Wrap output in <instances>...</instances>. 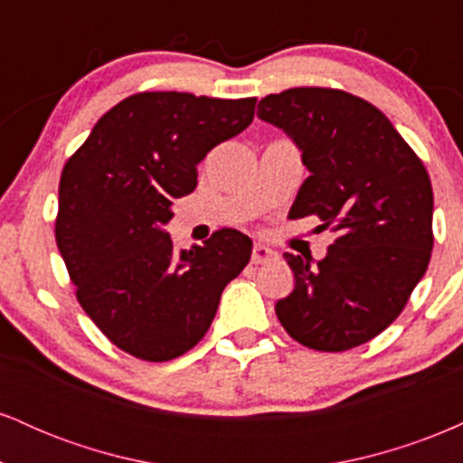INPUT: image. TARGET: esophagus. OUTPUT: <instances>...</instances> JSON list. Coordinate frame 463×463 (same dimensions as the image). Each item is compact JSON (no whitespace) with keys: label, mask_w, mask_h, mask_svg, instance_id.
<instances>
[{"label":"esophagus","mask_w":463,"mask_h":463,"mask_svg":"<svg viewBox=\"0 0 463 463\" xmlns=\"http://www.w3.org/2000/svg\"><path fill=\"white\" fill-rule=\"evenodd\" d=\"M276 259V252L272 248L263 246V243H257V246L252 248V263L254 265H261V263H269Z\"/></svg>","instance_id":"34e87169"}]
</instances>
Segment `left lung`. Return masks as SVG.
I'll list each match as a JSON object with an SVG mask.
<instances>
[{"label": "left lung", "mask_w": 463, "mask_h": 463, "mask_svg": "<svg viewBox=\"0 0 463 463\" xmlns=\"http://www.w3.org/2000/svg\"><path fill=\"white\" fill-rule=\"evenodd\" d=\"M257 115L296 143L309 169L289 213L317 215L337 232L317 263L285 252L296 285L276 316L307 348L361 346L401 316L429 268L427 169L376 106L346 91L287 89L263 98Z\"/></svg>", "instance_id": "8db88e82"}]
</instances>
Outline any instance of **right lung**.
Here are the masks:
<instances>
[{"mask_svg":"<svg viewBox=\"0 0 463 463\" xmlns=\"http://www.w3.org/2000/svg\"><path fill=\"white\" fill-rule=\"evenodd\" d=\"M257 98L154 91L121 99L62 167L56 243L78 302L117 348L143 361L187 353L213 322L252 241L235 228L174 252L165 224L198 184V163L246 130Z\"/></svg>","mask_w":463,"mask_h":463,"instance_id":"right-lung-1","label":"right lung"}]
</instances>
